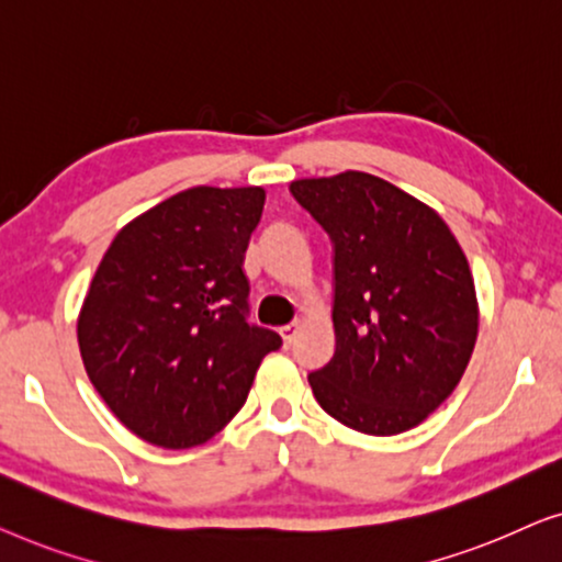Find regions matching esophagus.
<instances>
[{"label":"esophagus","instance_id":"esophagus-1","mask_svg":"<svg viewBox=\"0 0 562 562\" xmlns=\"http://www.w3.org/2000/svg\"><path fill=\"white\" fill-rule=\"evenodd\" d=\"M280 336H282L284 346H290L292 338L297 336V323H288V326H282V328H280Z\"/></svg>","mask_w":562,"mask_h":562}]
</instances>
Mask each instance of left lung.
<instances>
[{"label":"left lung","mask_w":562,"mask_h":562,"mask_svg":"<svg viewBox=\"0 0 562 562\" xmlns=\"http://www.w3.org/2000/svg\"><path fill=\"white\" fill-rule=\"evenodd\" d=\"M290 193L334 241L336 351L307 374L346 428L397 436L450 397L479 336L461 244L415 195L369 172L292 180Z\"/></svg>","instance_id":"left-lung-1"}]
</instances>
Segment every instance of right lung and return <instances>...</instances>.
I'll return each mask as SVG.
<instances>
[{
	"mask_svg": "<svg viewBox=\"0 0 562 562\" xmlns=\"http://www.w3.org/2000/svg\"><path fill=\"white\" fill-rule=\"evenodd\" d=\"M265 188L195 186L130 221L86 292L78 349L134 436L193 448L239 413L282 338L247 323L244 251Z\"/></svg>",
	"mask_w": 562,
	"mask_h": 562,
	"instance_id": "right-lung-1",
	"label": "right lung"
}]
</instances>
